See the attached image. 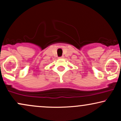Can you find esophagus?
I'll list each match as a JSON object with an SVG mask.
<instances>
[{
  "label": "esophagus",
  "mask_w": 121,
  "mask_h": 121,
  "mask_svg": "<svg viewBox=\"0 0 121 121\" xmlns=\"http://www.w3.org/2000/svg\"><path fill=\"white\" fill-rule=\"evenodd\" d=\"M62 58H64V56H61V57H59V59H62Z\"/></svg>",
  "instance_id": "1"
}]
</instances>
